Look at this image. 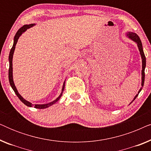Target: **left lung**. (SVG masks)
Wrapping results in <instances>:
<instances>
[{
    "instance_id": "1",
    "label": "left lung",
    "mask_w": 151,
    "mask_h": 151,
    "mask_svg": "<svg viewBox=\"0 0 151 151\" xmlns=\"http://www.w3.org/2000/svg\"><path fill=\"white\" fill-rule=\"evenodd\" d=\"M128 36H129V37L131 39V40L135 41V42L137 43L138 48H139V51L140 52V54H141L142 59V86H143L144 83V79H145V73H144V70H145V67H146V57H145V55H144L143 48H142V44L141 40H140L139 37L137 35L135 34V33L129 32V34H128ZM141 90H142V88H140L139 92H138V94L139 93V92L141 91ZM138 94L136 95L135 97L133 99V100L132 101V102H133V101L135 100V98L137 97Z\"/></svg>"
}]
</instances>
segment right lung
Listing matches in <instances>:
<instances>
[{"mask_svg":"<svg viewBox=\"0 0 151 151\" xmlns=\"http://www.w3.org/2000/svg\"><path fill=\"white\" fill-rule=\"evenodd\" d=\"M34 24H25V25L22 26L21 28H20L18 30V32H16V34L15 35V36H14V45H13V47H12V48L11 49V50H10V52H9V83H10V85H11L12 88H13V90L14 91V92H15V93L16 94V96H18V98L20 99V100L21 101L22 103H24V104L26 105V106H29V107H32L33 106H34V108L36 109H46L47 107L51 106V105H53V104H55V102H57L59 100V99L61 98L62 95H63V91L65 89V83L63 84V89H62V92L60 96H58V98L55 99L54 101H53V102H51L50 103H48V104H32V103L28 102V101H27L24 100V99L22 98V97L20 96V95L18 93L17 89H16L15 85H14V80H13V76H12V58H13V55H14V49H15V47H16V43H17V41L18 40V38H19V37L20 36V35H21L22 33L24 32H25V31L27 29L32 27V26H34Z\"/></svg>","mask_w":151,"mask_h":151,"instance_id":"1","label":"right lung"}]
</instances>
